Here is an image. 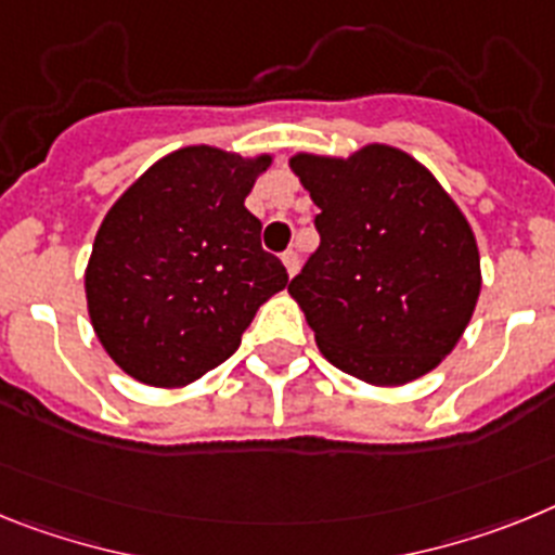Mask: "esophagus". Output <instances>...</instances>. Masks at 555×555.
<instances>
[{
    "instance_id": "obj_1",
    "label": "esophagus",
    "mask_w": 555,
    "mask_h": 555,
    "mask_svg": "<svg viewBox=\"0 0 555 555\" xmlns=\"http://www.w3.org/2000/svg\"><path fill=\"white\" fill-rule=\"evenodd\" d=\"M282 262H284V271H287V276H296V273H298V264H301V262H298V254H296V250H287V254H282Z\"/></svg>"
}]
</instances>
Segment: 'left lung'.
<instances>
[{
    "label": "left lung",
    "mask_w": 555,
    "mask_h": 555,
    "mask_svg": "<svg viewBox=\"0 0 555 555\" xmlns=\"http://www.w3.org/2000/svg\"><path fill=\"white\" fill-rule=\"evenodd\" d=\"M321 245L287 293L335 369L374 388L430 374L480 296L469 220L411 153L371 142L349 156L296 153Z\"/></svg>",
    "instance_id": "1"
}]
</instances>
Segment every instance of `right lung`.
Here are the masks:
<instances>
[{
  "mask_svg": "<svg viewBox=\"0 0 555 555\" xmlns=\"http://www.w3.org/2000/svg\"><path fill=\"white\" fill-rule=\"evenodd\" d=\"M273 164L215 144L178 147L114 201L86 264V307L108 358L137 383L184 388L229 360L287 284L245 197Z\"/></svg>",
  "mask_w": 555,
  "mask_h": 555,
  "instance_id": "1",
  "label": "right lung"
}]
</instances>
